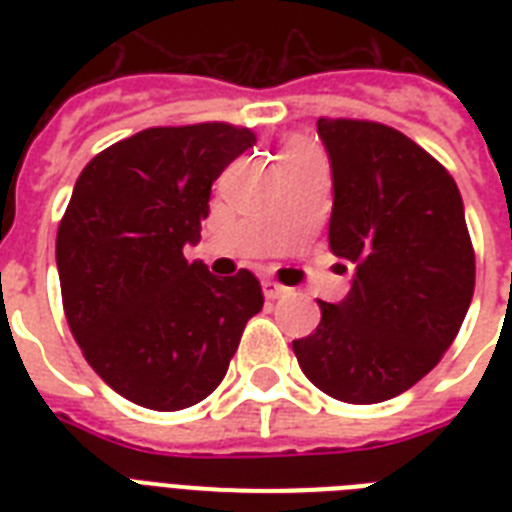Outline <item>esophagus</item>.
<instances>
[{"label": "esophagus", "mask_w": 512, "mask_h": 512, "mask_svg": "<svg viewBox=\"0 0 512 512\" xmlns=\"http://www.w3.org/2000/svg\"><path fill=\"white\" fill-rule=\"evenodd\" d=\"M263 292L268 300H279V297L289 295V287H284V284H279V281H271V279H265L263 281Z\"/></svg>", "instance_id": "34e87169"}]
</instances>
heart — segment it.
<instances>
[{
  "instance_id": "b5f03b06",
  "label": "heart",
  "mask_w": 512,
  "mask_h": 512,
  "mask_svg": "<svg viewBox=\"0 0 512 512\" xmlns=\"http://www.w3.org/2000/svg\"><path fill=\"white\" fill-rule=\"evenodd\" d=\"M305 148H311L305 140H292V143H287L284 146V151H281V156H287V154H297V151H305Z\"/></svg>"
}]
</instances>
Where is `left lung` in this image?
Instances as JSON below:
<instances>
[{"mask_svg":"<svg viewBox=\"0 0 512 512\" xmlns=\"http://www.w3.org/2000/svg\"><path fill=\"white\" fill-rule=\"evenodd\" d=\"M332 164L329 247L353 265L340 303L292 342L305 377L345 404H380L420 382L460 332L476 255L454 177L404 132L319 119Z\"/></svg>","mask_w":512,"mask_h":512,"instance_id":"8db88e82","label":"left lung"}]
</instances>
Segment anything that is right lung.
Here are the masks:
<instances>
[{
  "instance_id": "right-lung-1",
  "label": "right lung",
  "mask_w": 512,
  "mask_h": 512,
  "mask_svg": "<svg viewBox=\"0 0 512 512\" xmlns=\"http://www.w3.org/2000/svg\"><path fill=\"white\" fill-rule=\"evenodd\" d=\"M255 146L225 122L151 127L100 151L58 225L55 260L71 335L100 380L156 412L199 404L223 382L263 311L249 271L188 263L220 172Z\"/></svg>"
}]
</instances>
